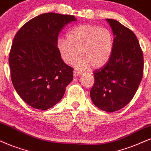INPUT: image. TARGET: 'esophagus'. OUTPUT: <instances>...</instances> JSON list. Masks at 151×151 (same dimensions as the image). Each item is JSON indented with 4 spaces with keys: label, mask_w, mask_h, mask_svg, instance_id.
<instances>
[{
    "label": "esophagus",
    "mask_w": 151,
    "mask_h": 151,
    "mask_svg": "<svg viewBox=\"0 0 151 151\" xmlns=\"http://www.w3.org/2000/svg\"><path fill=\"white\" fill-rule=\"evenodd\" d=\"M81 73L80 72H78V71H76V70H74V77H78V76L80 75Z\"/></svg>",
    "instance_id": "1"
}]
</instances>
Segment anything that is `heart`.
Masks as SVG:
<instances>
[{"instance_id": "obj_1", "label": "heart", "mask_w": 151, "mask_h": 151, "mask_svg": "<svg viewBox=\"0 0 151 151\" xmlns=\"http://www.w3.org/2000/svg\"><path fill=\"white\" fill-rule=\"evenodd\" d=\"M57 48L62 60L72 65L75 63L79 70H88L91 67L98 69L109 61L114 48V36L107 28L95 25L80 24L71 28L67 38L57 40Z\"/></svg>"}]
</instances>
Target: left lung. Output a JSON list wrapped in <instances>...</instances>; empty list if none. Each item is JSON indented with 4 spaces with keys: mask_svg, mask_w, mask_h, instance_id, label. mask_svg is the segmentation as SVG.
<instances>
[{
    "mask_svg": "<svg viewBox=\"0 0 151 151\" xmlns=\"http://www.w3.org/2000/svg\"><path fill=\"white\" fill-rule=\"evenodd\" d=\"M114 35V48L109 61L95 70L90 92L100 109L114 112L127 105L136 93L144 72V56L137 36L118 21L106 19Z\"/></svg>",
    "mask_w": 151,
    "mask_h": 151,
    "instance_id": "obj_1",
    "label": "left lung"
}]
</instances>
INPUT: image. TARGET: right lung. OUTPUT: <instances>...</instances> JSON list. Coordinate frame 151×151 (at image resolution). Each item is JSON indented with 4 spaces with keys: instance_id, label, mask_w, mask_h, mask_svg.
I'll use <instances>...</instances> for the list:
<instances>
[{
    "instance_id": "add662e5",
    "label": "right lung",
    "mask_w": 151,
    "mask_h": 151,
    "mask_svg": "<svg viewBox=\"0 0 151 151\" xmlns=\"http://www.w3.org/2000/svg\"><path fill=\"white\" fill-rule=\"evenodd\" d=\"M74 21L73 15L45 13L26 22L14 36L9 56L11 79L32 107H52L73 79V68L62 60L56 42L62 28Z\"/></svg>"
}]
</instances>
